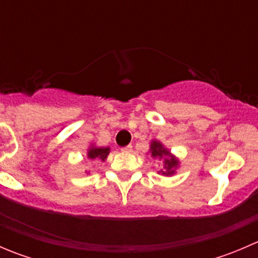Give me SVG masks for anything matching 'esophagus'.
Returning a JSON list of instances; mask_svg holds the SVG:
<instances>
[{"mask_svg":"<svg viewBox=\"0 0 258 258\" xmlns=\"http://www.w3.org/2000/svg\"><path fill=\"white\" fill-rule=\"evenodd\" d=\"M121 151H122V152H124V153H130L132 151V145L126 146V147H122Z\"/></svg>","mask_w":258,"mask_h":258,"instance_id":"34e87169","label":"esophagus"}]
</instances>
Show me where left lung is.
Here are the masks:
<instances>
[{
    "instance_id": "obj_1",
    "label": "left lung",
    "mask_w": 258,
    "mask_h": 258,
    "mask_svg": "<svg viewBox=\"0 0 258 258\" xmlns=\"http://www.w3.org/2000/svg\"><path fill=\"white\" fill-rule=\"evenodd\" d=\"M150 152L151 155H152V157H158L165 160L166 171H162V175L171 176L175 173V168L178 166V160L176 157H173L170 153V151L166 150L161 142L153 141L152 144H151Z\"/></svg>"
}]
</instances>
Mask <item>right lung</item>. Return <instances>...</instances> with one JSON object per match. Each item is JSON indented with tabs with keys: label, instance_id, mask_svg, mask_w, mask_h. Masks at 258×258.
I'll use <instances>...</instances> for the list:
<instances>
[{
	"label": "right lung",
	"instance_id": "obj_1",
	"mask_svg": "<svg viewBox=\"0 0 258 258\" xmlns=\"http://www.w3.org/2000/svg\"><path fill=\"white\" fill-rule=\"evenodd\" d=\"M108 153H110V148L108 147H91L88 150L87 156L91 160H96V158H100V160L105 161L107 158Z\"/></svg>",
	"mask_w": 258,
	"mask_h": 258
}]
</instances>
